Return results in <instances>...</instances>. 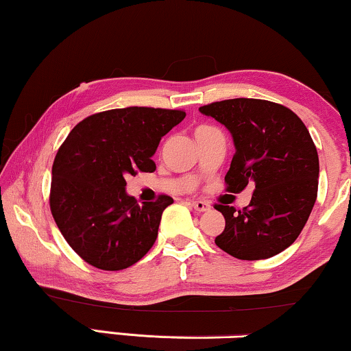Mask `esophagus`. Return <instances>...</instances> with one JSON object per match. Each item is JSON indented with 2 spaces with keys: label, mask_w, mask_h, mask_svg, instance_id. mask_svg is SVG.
I'll use <instances>...</instances> for the list:
<instances>
[{
  "label": "esophagus",
  "mask_w": 351,
  "mask_h": 351,
  "mask_svg": "<svg viewBox=\"0 0 351 351\" xmlns=\"http://www.w3.org/2000/svg\"><path fill=\"white\" fill-rule=\"evenodd\" d=\"M190 206H192L195 211H198V213H204V211H209V209H211V204H209L208 202H202V199L192 202L190 203Z\"/></svg>",
  "instance_id": "esophagus-1"
}]
</instances>
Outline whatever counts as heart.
Here are the masks:
<instances>
[{"label":"heart","instance_id":"1","mask_svg":"<svg viewBox=\"0 0 351 351\" xmlns=\"http://www.w3.org/2000/svg\"><path fill=\"white\" fill-rule=\"evenodd\" d=\"M203 129H208V127H206V125H204V127H198L197 130H203Z\"/></svg>","mask_w":351,"mask_h":351}]
</instances>
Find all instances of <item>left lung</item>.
<instances>
[{
    "label": "left lung",
    "instance_id": "left-lung-1",
    "mask_svg": "<svg viewBox=\"0 0 351 351\" xmlns=\"http://www.w3.org/2000/svg\"><path fill=\"white\" fill-rule=\"evenodd\" d=\"M199 112L221 122L234 140L227 190L254 186L243 209L216 206L226 219L216 245L247 261L276 256L297 240L317 197L319 158L306 125L289 108L266 99H224Z\"/></svg>",
    "mask_w": 351,
    "mask_h": 351
}]
</instances>
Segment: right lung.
<instances>
[{"mask_svg":"<svg viewBox=\"0 0 351 351\" xmlns=\"http://www.w3.org/2000/svg\"><path fill=\"white\" fill-rule=\"evenodd\" d=\"M185 112L122 108L79 122L53 162L49 206L71 248L98 269L121 271L156 242L162 211L174 203L159 195L140 204L125 192V177L153 172L161 138Z\"/></svg>","mask_w":351,"mask_h":351,"instance_id":"1","label":"right lung"}]
</instances>
